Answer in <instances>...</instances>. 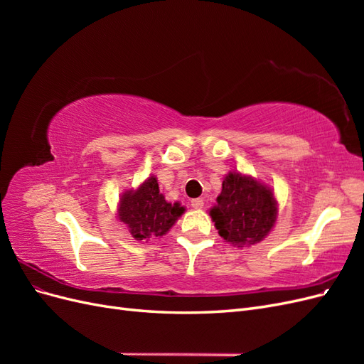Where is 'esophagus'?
Here are the masks:
<instances>
[{"label":"esophagus","instance_id":"obj_1","mask_svg":"<svg viewBox=\"0 0 364 364\" xmlns=\"http://www.w3.org/2000/svg\"><path fill=\"white\" fill-rule=\"evenodd\" d=\"M203 199H193L191 200V206L194 208V209H202L203 208Z\"/></svg>","mask_w":364,"mask_h":364}]
</instances>
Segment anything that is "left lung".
<instances>
[{"label": "left lung", "mask_w": 364, "mask_h": 364, "mask_svg": "<svg viewBox=\"0 0 364 364\" xmlns=\"http://www.w3.org/2000/svg\"><path fill=\"white\" fill-rule=\"evenodd\" d=\"M209 214L220 237L243 247L258 243L270 232L277 222V202L269 186L240 173H229Z\"/></svg>", "instance_id": "left-lung-1"}]
</instances>
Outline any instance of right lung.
<instances>
[{
    "mask_svg": "<svg viewBox=\"0 0 364 364\" xmlns=\"http://www.w3.org/2000/svg\"><path fill=\"white\" fill-rule=\"evenodd\" d=\"M183 206L168 203L159 193L158 181L151 176L136 191H127L119 200V220L129 226L135 240L161 237L176 223Z\"/></svg>",
    "mask_w": 364,
    "mask_h": 364,
    "instance_id": "1",
    "label": "right lung"
}]
</instances>
